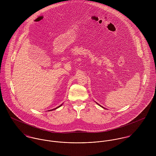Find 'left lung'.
I'll return each instance as SVG.
<instances>
[{
  "label": "left lung",
  "mask_w": 156,
  "mask_h": 156,
  "mask_svg": "<svg viewBox=\"0 0 156 156\" xmlns=\"http://www.w3.org/2000/svg\"><path fill=\"white\" fill-rule=\"evenodd\" d=\"M99 105V106H101V108H103V106H101V105Z\"/></svg>",
  "instance_id": "1"
}]
</instances>
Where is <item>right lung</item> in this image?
<instances>
[{
    "mask_svg": "<svg viewBox=\"0 0 156 156\" xmlns=\"http://www.w3.org/2000/svg\"><path fill=\"white\" fill-rule=\"evenodd\" d=\"M62 105H63V103H62V105H60V106H58V107H57V108H55V109H51V110H50V111H53V110H55V109H58V108H60V107H61V106H62Z\"/></svg>",
    "mask_w": 156,
    "mask_h": 156,
    "instance_id": "add662e5",
    "label": "right lung"
}]
</instances>
